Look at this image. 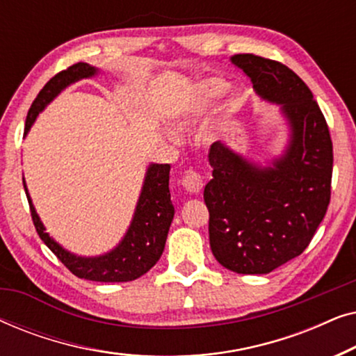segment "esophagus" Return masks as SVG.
I'll list each match as a JSON object with an SVG mask.
<instances>
[{
  "label": "esophagus",
  "mask_w": 356,
  "mask_h": 356,
  "mask_svg": "<svg viewBox=\"0 0 356 356\" xmlns=\"http://www.w3.org/2000/svg\"><path fill=\"white\" fill-rule=\"evenodd\" d=\"M181 184L188 193L197 194V193H201L204 188V177L201 173L194 172V170H188V172H184V175H183Z\"/></svg>",
  "instance_id": "1"
}]
</instances>
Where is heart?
I'll use <instances>...</instances> for the list:
<instances>
[{"mask_svg":"<svg viewBox=\"0 0 356 356\" xmlns=\"http://www.w3.org/2000/svg\"><path fill=\"white\" fill-rule=\"evenodd\" d=\"M227 89H228V86L223 81L211 79V81L202 82L197 89V95H196V99H194V105H193L191 111L186 115V118H184L183 121H179V124L186 126L191 123V121L196 118L197 115H201L202 111L212 104V102L220 99V97L227 92Z\"/></svg>","mask_w":356,"mask_h":356,"instance_id":"obj_1","label":"heart"}]
</instances>
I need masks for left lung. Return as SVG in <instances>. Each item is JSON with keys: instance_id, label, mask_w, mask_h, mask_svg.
<instances>
[{"instance_id": "obj_1", "label": "left lung", "mask_w": 356, "mask_h": 356, "mask_svg": "<svg viewBox=\"0 0 356 356\" xmlns=\"http://www.w3.org/2000/svg\"><path fill=\"white\" fill-rule=\"evenodd\" d=\"M262 99L282 105L291 140L274 167L257 168L222 143L209 149L204 188L216 259L238 274H269L300 256L327 212L332 140L313 92L280 61L252 53L232 58Z\"/></svg>"}]
</instances>
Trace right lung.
<instances>
[{"label": "right lung", "instance_id": "obj_1", "mask_svg": "<svg viewBox=\"0 0 356 356\" xmlns=\"http://www.w3.org/2000/svg\"><path fill=\"white\" fill-rule=\"evenodd\" d=\"M95 67L89 66L87 63H76L53 76L38 92L37 99L29 108L26 133L32 126L33 120L37 118L38 111H42L43 106L55 99L66 86L82 79V77L95 74ZM168 178V163L150 165L138 207H136L133 223H131L124 240L120 243L118 248L100 257H77L53 241L48 233H45V228L32 206L26 183H24V189H26L32 222L35 225L38 236L50 248L53 254L70 269L71 274L92 282H129L152 269L163 252L168 228L172 225L175 216V207L170 199Z\"/></svg>", "mask_w": 356, "mask_h": 356}]
</instances>
